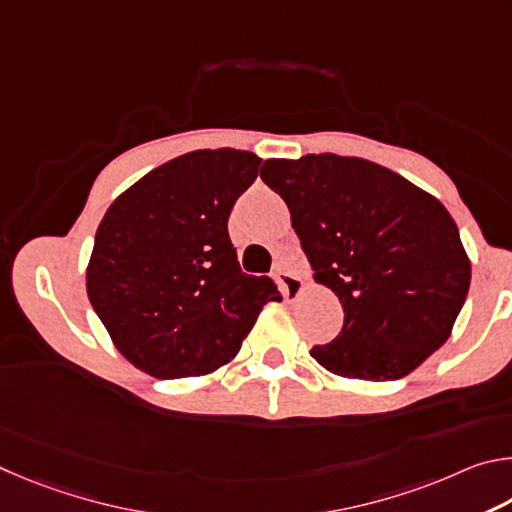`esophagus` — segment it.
Here are the masks:
<instances>
[{
	"instance_id": "esophagus-1",
	"label": "esophagus",
	"mask_w": 512,
	"mask_h": 512,
	"mask_svg": "<svg viewBox=\"0 0 512 512\" xmlns=\"http://www.w3.org/2000/svg\"><path fill=\"white\" fill-rule=\"evenodd\" d=\"M274 281L279 283V290L283 292V297L288 299V301L299 299V294L303 292V281H301V276L292 274V272L279 270V272L274 274Z\"/></svg>"
}]
</instances>
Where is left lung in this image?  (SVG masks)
<instances>
[{
  "instance_id": "left-lung-1",
  "label": "left lung",
  "mask_w": 512,
  "mask_h": 512,
  "mask_svg": "<svg viewBox=\"0 0 512 512\" xmlns=\"http://www.w3.org/2000/svg\"><path fill=\"white\" fill-rule=\"evenodd\" d=\"M261 179L290 209L315 281L344 326L310 355L342 378L398 380L438 351L470 290L459 227L434 195L369 159H267Z\"/></svg>"
}]
</instances>
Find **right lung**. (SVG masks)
Here are the masks:
<instances>
[{"label":"right lung","instance_id":"obj_1","mask_svg":"<svg viewBox=\"0 0 512 512\" xmlns=\"http://www.w3.org/2000/svg\"><path fill=\"white\" fill-rule=\"evenodd\" d=\"M261 157L186 152L143 175L98 224L87 297L125 360L159 380L193 378L238 355L267 301L270 276L240 270L227 220Z\"/></svg>","mask_w":512,"mask_h":512}]
</instances>
